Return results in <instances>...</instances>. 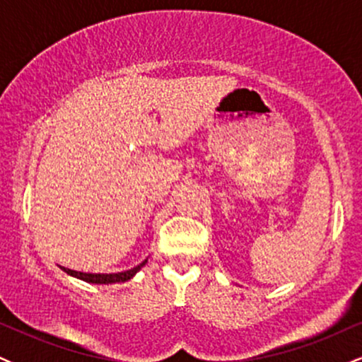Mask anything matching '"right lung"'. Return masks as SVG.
Returning <instances> with one entry per match:
<instances>
[{"instance_id":"obj_1","label":"right lung","mask_w":362,"mask_h":362,"mask_svg":"<svg viewBox=\"0 0 362 362\" xmlns=\"http://www.w3.org/2000/svg\"><path fill=\"white\" fill-rule=\"evenodd\" d=\"M146 262L148 260H144L143 264L138 265V267L129 269V271L117 272V274H91V272L73 271V269H68V267H61V269L66 274H69V276L76 277V279H81L85 282H90V284H115V282H126L129 279H132V277H134L136 274L141 271V267H143Z\"/></svg>"}]
</instances>
